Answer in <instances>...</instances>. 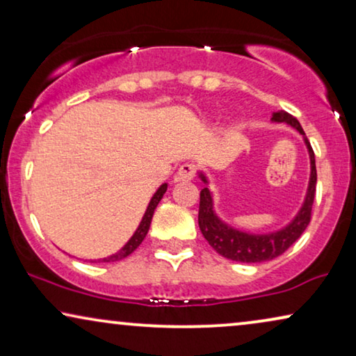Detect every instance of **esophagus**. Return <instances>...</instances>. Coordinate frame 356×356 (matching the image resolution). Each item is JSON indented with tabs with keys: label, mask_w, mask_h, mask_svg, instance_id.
Instances as JSON below:
<instances>
[{
	"label": "esophagus",
	"mask_w": 356,
	"mask_h": 356,
	"mask_svg": "<svg viewBox=\"0 0 356 356\" xmlns=\"http://www.w3.org/2000/svg\"><path fill=\"white\" fill-rule=\"evenodd\" d=\"M196 175V167L193 163H184L175 175V181H191Z\"/></svg>",
	"instance_id": "34e87169"
}]
</instances>
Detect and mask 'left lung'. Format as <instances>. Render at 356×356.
Here are the masks:
<instances>
[{"mask_svg": "<svg viewBox=\"0 0 356 356\" xmlns=\"http://www.w3.org/2000/svg\"><path fill=\"white\" fill-rule=\"evenodd\" d=\"M272 121L274 123H286L291 128L298 131L303 136L306 147L309 152V162H311V175H309V184L308 191H306V197L301 209L296 213V217L291 220L289 225L280 228V230L264 233V235H256V233L241 232L238 228L228 225L213 211V199L212 193L209 191L206 186L201 191V201H199V228H201L204 238H206L209 245L216 250L218 254L227 257V259L236 261V262H264L270 261L274 257L284 254L289 248L301 236V233L306 230L311 220V211H313L314 202V193H316V181H318V175H316V160L314 152L311 149V144L308 138H306L303 128H301L300 121L286 113V111H277L272 115ZM199 177L204 183H209L206 175L199 173Z\"/></svg>", "mask_w": 356, "mask_h": 356, "instance_id": "8db88e82", "label": "left lung"}]
</instances>
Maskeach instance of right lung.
I'll return each instance as SVG.
<instances>
[{"instance_id":"obj_1","label":"right lung","mask_w":356,"mask_h":356,"mask_svg":"<svg viewBox=\"0 0 356 356\" xmlns=\"http://www.w3.org/2000/svg\"><path fill=\"white\" fill-rule=\"evenodd\" d=\"M167 186H168V184L163 183L162 186H160V188L157 189V191H155L152 199H150L147 209H145V213H144L143 220H140V223H139L138 230L134 232V235L129 238L128 243H126V245H124L123 248H121V250H120L118 252H115V254H111V256H108V257H104V259H97V261H99V262H115V261H121V259H124V257H128V256L131 254V252L138 250V246L140 245V243H143L145 235H147L149 227H150V222H152V217H154V211H155V207L159 206L160 199L163 197L165 191H167ZM97 261H90V262H97Z\"/></svg>"}]
</instances>
